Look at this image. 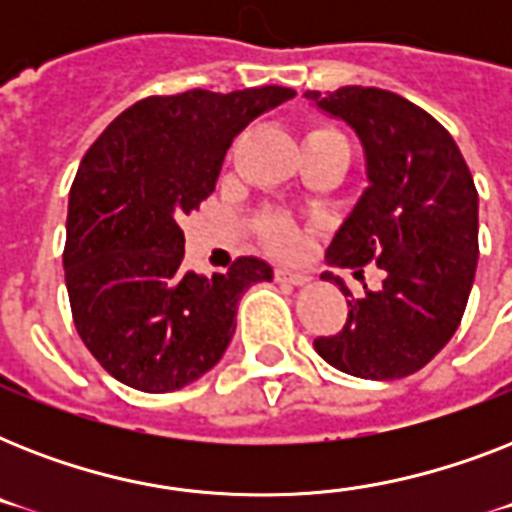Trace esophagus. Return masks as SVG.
<instances>
[{"label":"esophagus","instance_id":"esophagus-1","mask_svg":"<svg viewBox=\"0 0 512 512\" xmlns=\"http://www.w3.org/2000/svg\"><path fill=\"white\" fill-rule=\"evenodd\" d=\"M273 276H276V281H279V284H292V287H303V284H308V281H311V276H308V273L289 271V268H276V271H273Z\"/></svg>","mask_w":512,"mask_h":512}]
</instances>
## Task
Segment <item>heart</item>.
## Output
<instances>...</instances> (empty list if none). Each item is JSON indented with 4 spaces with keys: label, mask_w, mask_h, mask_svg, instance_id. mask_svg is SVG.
Wrapping results in <instances>:
<instances>
[{
    "label": "heart",
    "mask_w": 512,
    "mask_h": 512,
    "mask_svg": "<svg viewBox=\"0 0 512 512\" xmlns=\"http://www.w3.org/2000/svg\"><path fill=\"white\" fill-rule=\"evenodd\" d=\"M305 146H316V143H332V140H345L342 132H337L329 124H313L305 130ZM255 228L260 239L271 252L281 257L295 255L297 249L303 247V228L292 220L289 215L279 209H265L255 217Z\"/></svg>",
    "instance_id": "1"
}]
</instances>
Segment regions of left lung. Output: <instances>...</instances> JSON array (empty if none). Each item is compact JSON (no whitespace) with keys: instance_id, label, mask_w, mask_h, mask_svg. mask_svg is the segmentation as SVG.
I'll use <instances>...</instances> for the list:
<instances>
[{"instance_id":"8db88e82","label":"left lung","mask_w":512,"mask_h":512,"mask_svg":"<svg viewBox=\"0 0 512 512\" xmlns=\"http://www.w3.org/2000/svg\"><path fill=\"white\" fill-rule=\"evenodd\" d=\"M321 111L348 122L364 143L366 177L356 209L329 244L332 263L382 271V287L348 300L337 335L316 337L327 364L364 380H398L428 364L457 332L478 263V191L454 138L396 92L340 87L305 92Z\"/></svg>"}]
</instances>
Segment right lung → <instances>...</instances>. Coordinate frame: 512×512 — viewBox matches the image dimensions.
<instances>
[{"label": "right lung", "mask_w": 512, "mask_h": 512, "mask_svg": "<svg viewBox=\"0 0 512 512\" xmlns=\"http://www.w3.org/2000/svg\"><path fill=\"white\" fill-rule=\"evenodd\" d=\"M295 95L268 84L138 100L84 154L68 193L66 289L76 332L111 377L170 393L220 361L241 295L271 265L239 257L212 279L183 271L177 220L215 191L225 151Z\"/></svg>", "instance_id": "1"}]
</instances>
